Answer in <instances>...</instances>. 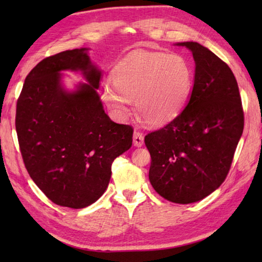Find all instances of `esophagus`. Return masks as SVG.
<instances>
[{
    "mask_svg": "<svg viewBox=\"0 0 262 262\" xmlns=\"http://www.w3.org/2000/svg\"><path fill=\"white\" fill-rule=\"evenodd\" d=\"M133 143H134L135 147H142L144 143V137L140 132H134V135H133Z\"/></svg>",
    "mask_w": 262,
    "mask_h": 262,
    "instance_id": "obj_1",
    "label": "esophagus"
}]
</instances>
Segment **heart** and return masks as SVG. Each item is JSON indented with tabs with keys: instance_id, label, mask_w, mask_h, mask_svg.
Returning a JSON list of instances; mask_svg holds the SVG:
<instances>
[{
	"instance_id": "b5f03b06",
	"label": "heart",
	"mask_w": 262,
	"mask_h": 262,
	"mask_svg": "<svg viewBox=\"0 0 262 262\" xmlns=\"http://www.w3.org/2000/svg\"><path fill=\"white\" fill-rule=\"evenodd\" d=\"M113 88L105 85L101 98L118 118L129 113V101L154 126H163L179 114L192 89L188 62L178 54L135 52L113 69Z\"/></svg>"
}]
</instances>
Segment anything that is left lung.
I'll list each match as a JSON object with an SVG mask.
<instances>
[{
  "instance_id": "1",
  "label": "left lung",
  "mask_w": 262,
  "mask_h": 262,
  "mask_svg": "<svg viewBox=\"0 0 262 262\" xmlns=\"http://www.w3.org/2000/svg\"><path fill=\"white\" fill-rule=\"evenodd\" d=\"M192 52V94L181 113L144 137L151 156L149 180L166 200L187 205L225 180L244 129L238 84L231 69L199 42L176 43Z\"/></svg>"
}]
</instances>
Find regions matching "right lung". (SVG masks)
Masks as SVG:
<instances>
[{"instance_id":"add662e5","label":"right lung","mask_w":262,"mask_h":262,"mask_svg":"<svg viewBox=\"0 0 262 262\" xmlns=\"http://www.w3.org/2000/svg\"><path fill=\"white\" fill-rule=\"evenodd\" d=\"M88 51H64L39 62L25 78L16 110L17 136L30 177L52 202L74 209L104 194L113 161L133 142V128L105 113L97 92L101 70ZM66 70L81 71L87 83L67 91L60 74Z\"/></svg>"}]
</instances>
